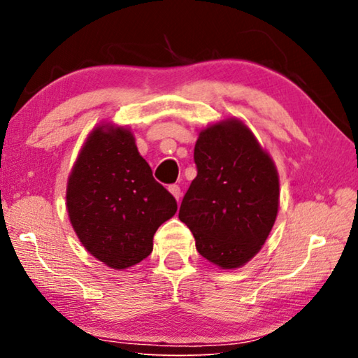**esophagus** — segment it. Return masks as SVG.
Instances as JSON below:
<instances>
[{"mask_svg": "<svg viewBox=\"0 0 358 358\" xmlns=\"http://www.w3.org/2000/svg\"><path fill=\"white\" fill-rule=\"evenodd\" d=\"M169 191H171V194H172V196H173L175 199H177V201H180L181 189H180L178 185H171V186H169Z\"/></svg>", "mask_w": 358, "mask_h": 358, "instance_id": "obj_1", "label": "esophagus"}]
</instances>
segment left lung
<instances>
[{
  "mask_svg": "<svg viewBox=\"0 0 358 358\" xmlns=\"http://www.w3.org/2000/svg\"><path fill=\"white\" fill-rule=\"evenodd\" d=\"M197 177L178 217L201 256L221 268H238L260 251L280 207V180L251 129L229 118L201 131L194 147Z\"/></svg>",
  "mask_w": 358,
  "mask_h": 358,
  "instance_id": "1",
  "label": "left lung"
}]
</instances>
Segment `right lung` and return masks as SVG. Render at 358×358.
<instances>
[{"mask_svg":"<svg viewBox=\"0 0 358 358\" xmlns=\"http://www.w3.org/2000/svg\"><path fill=\"white\" fill-rule=\"evenodd\" d=\"M72 227L92 256L124 270L153 251L157 227L175 215L177 201L153 178L126 128H94L68 180Z\"/></svg>","mask_w":358,"mask_h":358,"instance_id":"add662e5","label":"right lung"}]
</instances>
